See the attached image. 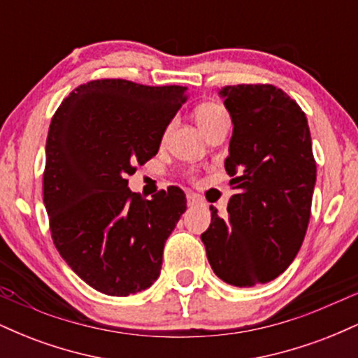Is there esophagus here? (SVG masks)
<instances>
[{
	"label": "esophagus",
	"mask_w": 358,
	"mask_h": 358,
	"mask_svg": "<svg viewBox=\"0 0 358 358\" xmlns=\"http://www.w3.org/2000/svg\"><path fill=\"white\" fill-rule=\"evenodd\" d=\"M187 203H188V207H193V205L202 203V199H200L196 193H187Z\"/></svg>",
	"instance_id": "34e87169"
}]
</instances>
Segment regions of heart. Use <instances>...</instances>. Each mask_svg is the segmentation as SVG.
I'll use <instances>...</instances> for the list:
<instances>
[{
    "label": "heart",
    "mask_w": 358,
    "mask_h": 358,
    "mask_svg": "<svg viewBox=\"0 0 358 358\" xmlns=\"http://www.w3.org/2000/svg\"><path fill=\"white\" fill-rule=\"evenodd\" d=\"M222 116H225V110L219 104H213V102H203V104H200L195 109V119L199 126L202 127V131L207 129L208 126L213 124ZM168 131H165V134Z\"/></svg>",
    "instance_id": "1"
}]
</instances>
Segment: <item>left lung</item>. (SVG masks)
<instances>
[{"label": "left lung", "instance_id": "obj_1", "mask_svg": "<svg viewBox=\"0 0 358 358\" xmlns=\"http://www.w3.org/2000/svg\"><path fill=\"white\" fill-rule=\"evenodd\" d=\"M234 133L225 158L232 176L229 219L210 207L202 234L213 273L227 285L252 287L278 278L306 236L316 182L310 127L298 102L271 84L220 90Z\"/></svg>", "mask_w": 358, "mask_h": 358}]
</instances>
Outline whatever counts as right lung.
<instances>
[{
	"label": "right lung",
	"instance_id": "right-lung-1",
	"mask_svg": "<svg viewBox=\"0 0 358 358\" xmlns=\"http://www.w3.org/2000/svg\"><path fill=\"white\" fill-rule=\"evenodd\" d=\"M187 99L182 85L99 79L73 89L53 114L43 170L52 239L73 273L101 293L129 296L159 276L187 199L171 185L143 200L127 176L158 153Z\"/></svg>",
	"mask_w": 358,
	"mask_h": 358
}]
</instances>
